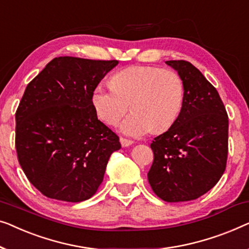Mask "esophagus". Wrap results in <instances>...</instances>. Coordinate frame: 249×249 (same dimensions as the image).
<instances>
[{
	"label": "esophagus",
	"instance_id": "esophagus-1",
	"mask_svg": "<svg viewBox=\"0 0 249 249\" xmlns=\"http://www.w3.org/2000/svg\"><path fill=\"white\" fill-rule=\"evenodd\" d=\"M120 141H121V144H122V146H123V148H126V146H129V145L133 144L132 140H128V139H125V138H121Z\"/></svg>",
	"mask_w": 249,
	"mask_h": 249
}]
</instances>
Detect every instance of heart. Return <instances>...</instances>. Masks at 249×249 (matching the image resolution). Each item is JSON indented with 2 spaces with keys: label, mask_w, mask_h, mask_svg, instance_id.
Here are the masks:
<instances>
[{
  "label": "heart",
  "mask_w": 249,
  "mask_h": 249,
  "mask_svg": "<svg viewBox=\"0 0 249 249\" xmlns=\"http://www.w3.org/2000/svg\"><path fill=\"white\" fill-rule=\"evenodd\" d=\"M110 86L99 83L91 92V105L101 122L120 124L126 135L142 136L151 129L166 131L177 121L184 104L185 89L180 75L173 70L135 65L111 75Z\"/></svg>",
  "instance_id": "obj_1"
}]
</instances>
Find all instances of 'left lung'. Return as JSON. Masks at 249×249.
<instances>
[{"label": "left lung", "mask_w": 249, "mask_h": 249, "mask_svg": "<svg viewBox=\"0 0 249 249\" xmlns=\"http://www.w3.org/2000/svg\"><path fill=\"white\" fill-rule=\"evenodd\" d=\"M184 83L177 121L151 143L152 191L166 202L198 198L218 183L228 158V115L218 91L187 61H167Z\"/></svg>", "instance_id": "1"}]
</instances>
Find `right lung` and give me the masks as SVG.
<instances>
[{"label": "right lung", "instance_id": "add662e5", "mask_svg": "<svg viewBox=\"0 0 249 249\" xmlns=\"http://www.w3.org/2000/svg\"><path fill=\"white\" fill-rule=\"evenodd\" d=\"M118 61L55 57L28 83L16 113V149L28 180L50 198L96 193L120 138L98 120L92 89Z\"/></svg>", "mask_w": 249, "mask_h": 249}]
</instances>
